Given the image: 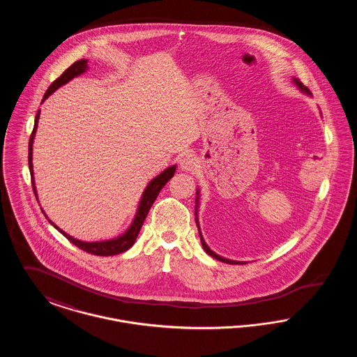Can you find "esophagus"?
Masks as SVG:
<instances>
[{"label": "esophagus", "instance_id": "esophagus-1", "mask_svg": "<svg viewBox=\"0 0 357 357\" xmlns=\"http://www.w3.org/2000/svg\"><path fill=\"white\" fill-rule=\"evenodd\" d=\"M197 166V160L194 158V155L186 153L181 162V169L183 171H192Z\"/></svg>", "mask_w": 357, "mask_h": 357}]
</instances>
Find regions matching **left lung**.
Returning <instances> with one entry per match:
<instances>
[{"instance_id": "left-lung-1", "label": "left lung", "mask_w": 357, "mask_h": 357, "mask_svg": "<svg viewBox=\"0 0 357 357\" xmlns=\"http://www.w3.org/2000/svg\"><path fill=\"white\" fill-rule=\"evenodd\" d=\"M291 80H293V84L296 85L303 93H305L307 96H312L310 95V92H309V89L304 86V84L298 80V79H296V77H291ZM198 208H199V188H197V198H195V222H197V227H198V231H199V237H201V243H202V246H204V252L207 253L208 255H211L213 258H215V259H218V261H222V262H226V264H231V265H236V264H246V262H243V261H234V259H229V258H225V257H221L220 255H217V253H214L208 246H207V243L204 242V236H202V231H201V226H199V220H198Z\"/></svg>"}]
</instances>
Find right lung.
<instances>
[{
	"label": "right lung",
	"mask_w": 357,
	"mask_h": 357,
	"mask_svg": "<svg viewBox=\"0 0 357 357\" xmlns=\"http://www.w3.org/2000/svg\"><path fill=\"white\" fill-rule=\"evenodd\" d=\"M86 69H88V60H85V59H82V60L73 63L68 69L64 70V73H63L59 79H56V80L50 85V88H48V91L45 92V95H44L43 102H45L56 89H59L60 86H63V85L69 83L72 79H75V77L80 76L82 73L86 72ZM38 118H40V109L37 111V115H36V119H34L33 131H32L31 140H29V153H28L29 171H31V176H32V186H33L34 195H36L37 199H38V197H37V190H36V186H34L33 163H32L33 155H32V153H33L34 135H36L37 126H38ZM175 170H176V165H172V166L167 167L165 171H162L159 175H156L153 179L150 181V183L147 185V187H146L144 191H143V194H142V198H140L139 204H137L134 220L131 222V225L128 226V229H127L124 233H121L118 237L105 239V241H92V242L80 241V239H77V238H73L72 236L67 234V233H66L64 230H61L57 225H54L51 220H48V221H50V223H51L54 229H57V230H59L64 237L67 238L68 241H70L75 246L80 248L82 250H84L86 253H91V255H102V257H105V255H120V253L128 250V249L135 243L136 237H137V234H139V231H140V229H142V225H143V222L146 220V217H147V214H149L151 206H153V202H155L156 197L159 195V192H160V190L163 188V186L174 176ZM41 210H43V208H41ZM43 213H44V210H43ZM44 214H45V213H44ZM45 217H47V214H45ZM47 218H48V217H47Z\"/></svg>",
	"instance_id": "right-lung-1"
}]
</instances>
